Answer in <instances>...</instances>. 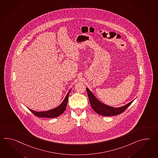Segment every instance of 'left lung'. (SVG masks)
<instances>
[{
  "label": "left lung",
  "instance_id": "left-lung-1",
  "mask_svg": "<svg viewBox=\"0 0 158 158\" xmlns=\"http://www.w3.org/2000/svg\"><path fill=\"white\" fill-rule=\"evenodd\" d=\"M86 90L87 92L88 98L92 109H94L95 112L98 113L102 116H116L117 114H119L120 113H122L131 105V104L134 101L133 100L121 107L113 108L108 105L104 104L101 102H99L88 88H86Z\"/></svg>",
  "mask_w": 158,
  "mask_h": 158
}]
</instances>
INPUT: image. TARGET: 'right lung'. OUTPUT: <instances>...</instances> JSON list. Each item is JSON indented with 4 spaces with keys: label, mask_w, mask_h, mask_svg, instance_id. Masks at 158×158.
I'll use <instances>...</instances> for the list:
<instances>
[{
    "label": "right lung",
    "mask_w": 158,
    "mask_h": 158,
    "mask_svg": "<svg viewBox=\"0 0 158 158\" xmlns=\"http://www.w3.org/2000/svg\"><path fill=\"white\" fill-rule=\"evenodd\" d=\"M71 89L70 91L68 92V94H67L66 98L64 99L63 102L61 103V104L58 106V107H56L54 109H51L48 111H45V112H36L35 110H33L32 109H29V110L31 112L35 115L37 117H45V118H54L60 116V114H62L65 110V109L66 108L67 104V101H68V98H69V94L70 92Z\"/></svg>",
    "instance_id": "add662e5"
}]
</instances>
